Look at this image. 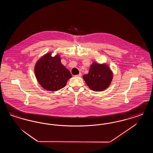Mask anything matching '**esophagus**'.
Returning <instances> with one entry per match:
<instances>
[{
  "label": "esophagus",
  "instance_id": "obj_1",
  "mask_svg": "<svg viewBox=\"0 0 153 153\" xmlns=\"http://www.w3.org/2000/svg\"><path fill=\"white\" fill-rule=\"evenodd\" d=\"M81 75H82V74H81V73H80L79 74L76 75V76H77V77H81Z\"/></svg>",
  "mask_w": 153,
  "mask_h": 153
}]
</instances>
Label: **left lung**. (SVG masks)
<instances>
[{"label":"left lung","mask_w":153,"mask_h":153,"mask_svg":"<svg viewBox=\"0 0 153 153\" xmlns=\"http://www.w3.org/2000/svg\"><path fill=\"white\" fill-rule=\"evenodd\" d=\"M113 77L114 74L109 66L94 62L90 66L88 73L83 75L82 78L91 90L100 92L109 87Z\"/></svg>","instance_id":"8db88e82"}]
</instances>
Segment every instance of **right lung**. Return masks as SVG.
<instances>
[{
    "label": "right lung",
    "instance_id": "add662e5",
    "mask_svg": "<svg viewBox=\"0 0 153 153\" xmlns=\"http://www.w3.org/2000/svg\"><path fill=\"white\" fill-rule=\"evenodd\" d=\"M51 54L49 52L36 61L34 73L42 87L49 91H57L65 87L72 76L61 64L60 56L57 54L52 57Z\"/></svg>",
    "mask_w": 153,
    "mask_h": 153
}]
</instances>
